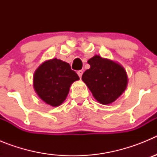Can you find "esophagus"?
Listing matches in <instances>:
<instances>
[{"label":"esophagus","mask_w":157,"mask_h":157,"mask_svg":"<svg viewBox=\"0 0 157 157\" xmlns=\"http://www.w3.org/2000/svg\"><path fill=\"white\" fill-rule=\"evenodd\" d=\"M78 75L79 76V78H82V74H83V71H82V70H80V71H78Z\"/></svg>","instance_id":"esophagus-1"}]
</instances>
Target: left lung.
<instances>
[{
    "label": "left lung",
    "instance_id": "1",
    "mask_svg": "<svg viewBox=\"0 0 157 157\" xmlns=\"http://www.w3.org/2000/svg\"><path fill=\"white\" fill-rule=\"evenodd\" d=\"M88 63L90 68L83 73L82 81L98 102L102 105L114 102L127 87L126 71L120 64L97 55Z\"/></svg>",
    "mask_w": 157,
    "mask_h": 157
}]
</instances>
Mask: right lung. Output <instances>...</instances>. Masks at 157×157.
Listing matches in <instances>:
<instances>
[{"label":"right lung","mask_w":157,"mask_h":157,"mask_svg":"<svg viewBox=\"0 0 157 157\" xmlns=\"http://www.w3.org/2000/svg\"><path fill=\"white\" fill-rule=\"evenodd\" d=\"M78 79L69 63L54 58L44 62L36 70L34 87L42 101L56 107L66 99L72 82Z\"/></svg>","instance_id":"right-lung-1"}]
</instances>
